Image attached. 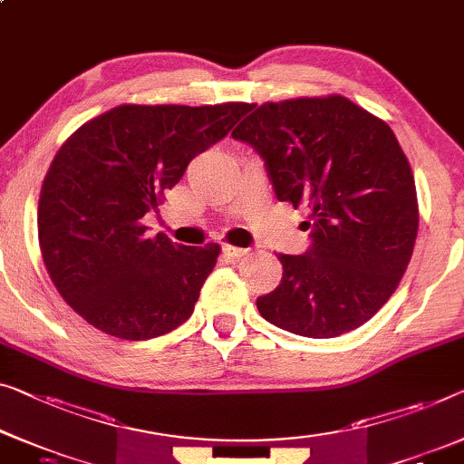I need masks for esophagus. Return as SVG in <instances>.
<instances>
[{
    "mask_svg": "<svg viewBox=\"0 0 464 464\" xmlns=\"http://www.w3.org/2000/svg\"><path fill=\"white\" fill-rule=\"evenodd\" d=\"M223 252L227 256H231V258H241V256L247 254L246 247H237V246H229V244L223 246Z\"/></svg>",
    "mask_w": 464,
    "mask_h": 464,
    "instance_id": "esophagus-1",
    "label": "esophagus"
}]
</instances>
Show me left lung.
<instances>
[{
	"instance_id": "obj_1",
	"label": "left lung",
	"mask_w": 464,
	"mask_h": 464,
	"mask_svg": "<svg viewBox=\"0 0 464 464\" xmlns=\"http://www.w3.org/2000/svg\"><path fill=\"white\" fill-rule=\"evenodd\" d=\"M231 135L262 156L276 199L310 208L313 244L279 254L281 283L256 300L260 314L304 337L361 327L396 292L419 229L414 177L390 124L327 95L262 103Z\"/></svg>"
}]
</instances>
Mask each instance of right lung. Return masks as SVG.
<instances>
[{
    "mask_svg": "<svg viewBox=\"0 0 464 464\" xmlns=\"http://www.w3.org/2000/svg\"><path fill=\"white\" fill-rule=\"evenodd\" d=\"M250 108L124 103L58 150L39 196V246L55 289L89 324L140 342L189 319L220 246L150 237L143 217Z\"/></svg>",
    "mask_w": 464,
    "mask_h": 464,
    "instance_id": "right-lung-1",
    "label": "right lung"
}]
</instances>
